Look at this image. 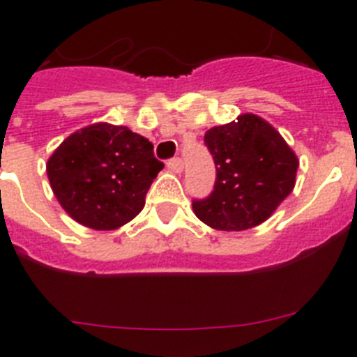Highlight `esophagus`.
Listing matches in <instances>:
<instances>
[{"mask_svg":"<svg viewBox=\"0 0 357 357\" xmlns=\"http://www.w3.org/2000/svg\"><path fill=\"white\" fill-rule=\"evenodd\" d=\"M166 166H168L169 172L173 173H181L182 169H184V162H182L181 157H173V159H169L168 162H166Z\"/></svg>","mask_w":357,"mask_h":357,"instance_id":"esophagus-1","label":"esophagus"}]
</instances>
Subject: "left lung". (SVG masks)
I'll return each mask as SVG.
<instances>
[{
  "label": "left lung",
  "mask_w": 357,
  "mask_h": 357,
  "mask_svg": "<svg viewBox=\"0 0 357 357\" xmlns=\"http://www.w3.org/2000/svg\"><path fill=\"white\" fill-rule=\"evenodd\" d=\"M204 143L216 166L207 198L193 200L202 222L218 230H247L263 223L295 185L298 160L279 132L259 116L213 127Z\"/></svg>",
  "instance_id": "1"
}]
</instances>
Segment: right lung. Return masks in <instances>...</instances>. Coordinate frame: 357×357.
Returning <instances> with one entry per match:
<instances>
[{
	"mask_svg": "<svg viewBox=\"0 0 357 357\" xmlns=\"http://www.w3.org/2000/svg\"><path fill=\"white\" fill-rule=\"evenodd\" d=\"M162 168L146 137L127 127L96 123L69 135L53 151L46 172L56 200L73 220L112 230L141 213Z\"/></svg>",
	"mask_w": 357,
	"mask_h": 357,
	"instance_id": "add662e5",
	"label": "right lung"
}]
</instances>
